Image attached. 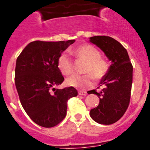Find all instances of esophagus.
Here are the masks:
<instances>
[{
	"label": "esophagus",
	"mask_w": 150,
	"mask_h": 150,
	"mask_svg": "<svg viewBox=\"0 0 150 150\" xmlns=\"http://www.w3.org/2000/svg\"><path fill=\"white\" fill-rule=\"evenodd\" d=\"M79 95H81V96H85V95L87 94V92L86 91H79Z\"/></svg>",
	"instance_id": "1"
}]
</instances>
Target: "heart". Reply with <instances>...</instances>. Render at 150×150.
<instances>
[{
	"label": "heart",
	"mask_w": 150,
	"mask_h": 150,
	"mask_svg": "<svg viewBox=\"0 0 150 150\" xmlns=\"http://www.w3.org/2000/svg\"><path fill=\"white\" fill-rule=\"evenodd\" d=\"M73 53L80 59L85 61L83 67V75H71L66 79L69 86L76 88L85 89L93 84L92 76L95 79H100L105 75L108 69V62L100 57L96 48L89 44H83L74 50ZM57 66L63 75H69L73 71V62L67 52H62L58 59Z\"/></svg>",
	"instance_id": "obj_1"
}]
</instances>
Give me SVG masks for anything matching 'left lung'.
I'll use <instances>...</instances> for the list:
<instances>
[{
	"mask_svg": "<svg viewBox=\"0 0 150 150\" xmlns=\"http://www.w3.org/2000/svg\"><path fill=\"white\" fill-rule=\"evenodd\" d=\"M89 41L104 52L111 65L100 82L102 90L88 94L98 96V106L91 109V117L100 124L109 125L120 120L129 106L132 82L133 65L127 51L120 42L110 36H95Z\"/></svg>",
	"mask_w": 150,
	"mask_h": 150,
	"instance_id": "obj_1",
	"label": "left lung"
}]
</instances>
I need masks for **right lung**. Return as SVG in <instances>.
Returning <instances> with one entry per match:
<instances>
[{
  "label": "right lung",
  "mask_w": 150,
  "mask_h": 150,
  "mask_svg": "<svg viewBox=\"0 0 150 150\" xmlns=\"http://www.w3.org/2000/svg\"><path fill=\"white\" fill-rule=\"evenodd\" d=\"M75 40L34 41L17 57L15 85L23 108L36 124L52 127L65 118L69 98L78 95L73 88H55L64 81L58 59Z\"/></svg>",
  "instance_id": "add662e5"
}]
</instances>
